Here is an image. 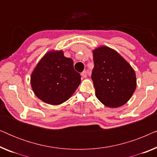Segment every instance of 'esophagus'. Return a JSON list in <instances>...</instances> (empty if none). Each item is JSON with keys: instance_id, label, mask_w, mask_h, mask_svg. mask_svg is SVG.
<instances>
[{"instance_id": "1", "label": "esophagus", "mask_w": 157, "mask_h": 157, "mask_svg": "<svg viewBox=\"0 0 157 157\" xmlns=\"http://www.w3.org/2000/svg\"><path fill=\"white\" fill-rule=\"evenodd\" d=\"M81 76L83 77V78H86L87 76V73L86 71H83L81 73Z\"/></svg>"}]
</instances>
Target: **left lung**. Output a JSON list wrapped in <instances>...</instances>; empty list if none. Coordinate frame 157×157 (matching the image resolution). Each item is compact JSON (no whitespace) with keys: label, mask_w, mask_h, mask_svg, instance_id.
<instances>
[{"label":"left lung","mask_w":157,"mask_h":157,"mask_svg":"<svg viewBox=\"0 0 157 157\" xmlns=\"http://www.w3.org/2000/svg\"><path fill=\"white\" fill-rule=\"evenodd\" d=\"M93 54L91 79L96 97L110 108L125 104L136 87L134 69L119 53L107 46L95 49Z\"/></svg>","instance_id":"left-lung-1"}]
</instances>
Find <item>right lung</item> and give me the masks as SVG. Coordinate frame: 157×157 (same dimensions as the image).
Masks as SVG:
<instances>
[{
  "instance_id": "obj_1",
  "label": "right lung",
  "mask_w": 157,
  "mask_h": 157,
  "mask_svg": "<svg viewBox=\"0 0 157 157\" xmlns=\"http://www.w3.org/2000/svg\"><path fill=\"white\" fill-rule=\"evenodd\" d=\"M81 83L74 61L62 51H49L38 62L31 76L33 91L38 98L51 105L67 101Z\"/></svg>"
}]
</instances>
